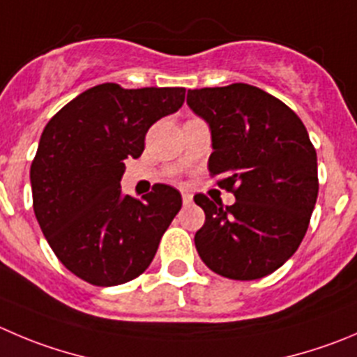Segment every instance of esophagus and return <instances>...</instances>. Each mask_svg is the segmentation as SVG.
<instances>
[{"label": "esophagus", "mask_w": 357, "mask_h": 357, "mask_svg": "<svg viewBox=\"0 0 357 357\" xmlns=\"http://www.w3.org/2000/svg\"><path fill=\"white\" fill-rule=\"evenodd\" d=\"M182 202H184V205H189V203L192 202V195H191V192L182 191Z\"/></svg>", "instance_id": "esophagus-1"}]
</instances>
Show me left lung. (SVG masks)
<instances>
[{
	"label": "left lung",
	"mask_w": 357,
	"mask_h": 357,
	"mask_svg": "<svg viewBox=\"0 0 357 357\" xmlns=\"http://www.w3.org/2000/svg\"><path fill=\"white\" fill-rule=\"evenodd\" d=\"M212 131L210 176L236 202L196 195L205 224L195 243L203 263L233 280L273 273L300 247L319 192L317 154L301 119L249 84L188 91Z\"/></svg>",
	"instance_id": "1"
}]
</instances>
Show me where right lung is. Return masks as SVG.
<instances>
[{"mask_svg":"<svg viewBox=\"0 0 357 357\" xmlns=\"http://www.w3.org/2000/svg\"><path fill=\"white\" fill-rule=\"evenodd\" d=\"M185 100L184 87L124 89L100 84L49 122L31 162L33 208L57 259L93 286H119L152 263L182 206L155 184L142 199L121 192L128 158H140L149 128Z\"/></svg>","mask_w":357,"mask_h":357,"instance_id":"obj_1","label":"right lung"}]
</instances>
